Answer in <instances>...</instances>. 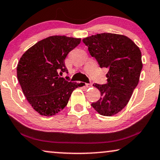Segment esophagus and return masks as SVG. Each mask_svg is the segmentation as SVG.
<instances>
[{
  "label": "esophagus",
  "mask_w": 160,
  "mask_h": 160,
  "mask_svg": "<svg viewBox=\"0 0 160 160\" xmlns=\"http://www.w3.org/2000/svg\"><path fill=\"white\" fill-rule=\"evenodd\" d=\"M86 86L87 88H91V86H92V84L91 83H86Z\"/></svg>",
  "instance_id": "esophagus-1"
}]
</instances>
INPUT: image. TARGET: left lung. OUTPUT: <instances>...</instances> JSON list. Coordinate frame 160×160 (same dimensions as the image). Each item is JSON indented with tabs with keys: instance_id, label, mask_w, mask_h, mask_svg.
<instances>
[{
	"instance_id": "obj_1",
	"label": "left lung",
	"mask_w": 160,
	"mask_h": 160,
	"mask_svg": "<svg viewBox=\"0 0 160 160\" xmlns=\"http://www.w3.org/2000/svg\"><path fill=\"white\" fill-rule=\"evenodd\" d=\"M99 67L108 69L106 84H93L101 97L91 106L100 115L112 116L127 105L139 82L141 52L126 36L103 33L82 39Z\"/></svg>"
}]
</instances>
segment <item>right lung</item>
<instances>
[{"label":"right lung","instance_id":"1","mask_svg":"<svg viewBox=\"0 0 160 160\" xmlns=\"http://www.w3.org/2000/svg\"><path fill=\"white\" fill-rule=\"evenodd\" d=\"M81 39L52 36L38 42L22 55L17 67L18 81L32 108L42 116H54L67 106L81 83L61 78L68 70L64 60Z\"/></svg>","mask_w":160,"mask_h":160}]
</instances>
